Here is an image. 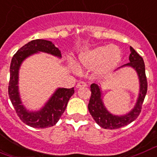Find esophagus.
I'll use <instances>...</instances> for the list:
<instances>
[{
    "mask_svg": "<svg viewBox=\"0 0 157 157\" xmlns=\"http://www.w3.org/2000/svg\"><path fill=\"white\" fill-rule=\"evenodd\" d=\"M87 85L86 82L84 81H79L78 83L76 84V88H81V87H86Z\"/></svg>",
    "mask_w": 157,
    "mask_h": 157,
    "instance_id": "obj_1",
    "label": "esophagus"
}]
</instances>
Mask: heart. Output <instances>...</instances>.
Wrapping results in <instances>:
<instances>
[{
  "label": "heart",
  "instance_id": "b5f03b06",
  "mask_svg": "<svg viewBox=\"0 0 157 157\" xmlns=\"http://www.w3.org/2000/svg\"><path fill=\"white\" fill-rule=\"evenodd\" d=\"M121 52L118 47H97L93 49L81 52L79 62L84 67L94 69L98 76H106L112 73L121 62Z\"/></svg>",
  "mask_w": 157,
  "mask_h": 157
}]
</instances>
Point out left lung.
I'll return each instance as SVG.
<instances>
[{"mask_svg": "<svg viewBox=\"0 0 157 157\" xmlns=\"http://www.w3.org/2000/svg\"><path fill=\"white\" fill-rule=\"evenodd\" d=\"M129 63L122 66L121 68L129 67L134 69L139 80V94L137 102L131 111L124 115H115L108 111L103 102V93L100 86L91 84V96L90 99L88 109L98 125L105 129H117L131 124L141 113L142 103L147 91V81L146 77L145 64L142 57L130 47Z\"/></svg>", "mask_w": 157, "mask_h": 157, "instance_id": "1", "label": "left lung"}]
</instances>
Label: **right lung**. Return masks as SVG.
Returning <instances> with one entry per match:
<instances>
[{"mask_svg":"<svg viewBox=\"0 0 157 157\" xmlns=\"http://www.w3.org/2000/svg\"><path fill=\"white\" fill-rule=\"evenodd\" d=\"M40 52H46L58 58L62 57L61 51L51 41L35 39L29 42L20 48L12 57L8 93L16 113L23 123L36 128H45L53 126L59 120L67 108L68 100L74 94V88H57L39 110L29 111L25 107L19 91V71L22 63L27 57Z\"/></svg>","mask_w":157,"mask_h":157,"instance_id":"obj_1","label":"right lung"}]
</instances>
